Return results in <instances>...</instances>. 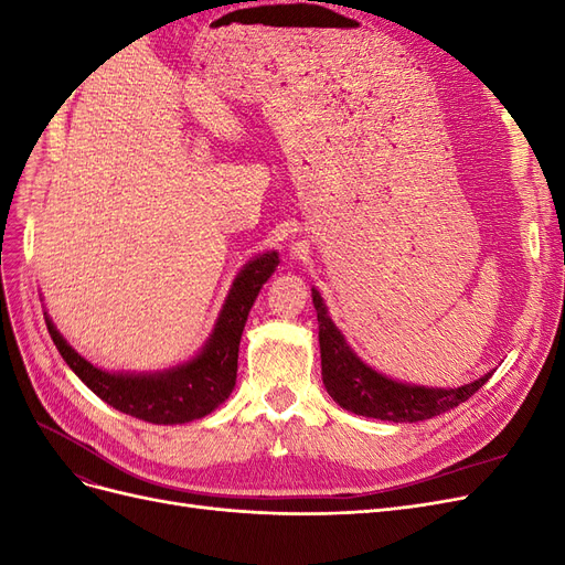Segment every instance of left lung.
Returning a JSON list of instances; mask_svg holds the SVG:
<instances>
[{"mask_svg": "<svg viewBox=\"0 0 565 565\" xmlns=\"http://www.w3.org/2000/svg\"><path fill=\"white\" fill-rule=\"evenodd\" d=\"M311 295L318 313L322 384L332 401L353 415L401 424L431 419L471 398L492 377V372H488L476 382L457 388H429L391 380L355 355L347 344V337L332 322L328 306L316 287Z\"/></svg>", "mask_w": 565, "mask_h": 565, "instance_id": "1", "label": "left lung"}]
</instances>
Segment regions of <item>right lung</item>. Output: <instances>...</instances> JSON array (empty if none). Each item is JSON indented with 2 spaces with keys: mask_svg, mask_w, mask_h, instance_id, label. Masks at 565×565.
<instances>
[{
  "mask_svg": "<svg viewBox=\"0 0 565 565\" xmlns=\"http://www.w3.org/2000/svg\"><path fill=\"white\" fill-rule=\"evenodd\" d=\"M278 264L276 249L247 262L228 289L210 339L191 361L174 367L158 372H108L82 358L44 313L46 330L63 361L100 401L150 424H185L210 415L233 393L237 349L249 309Z\"/></svg>",
  "mask_w": 565,
  "mask_h": 565,
  "instance_id": "1",
  "label": "right lung"
}]
</instances>
